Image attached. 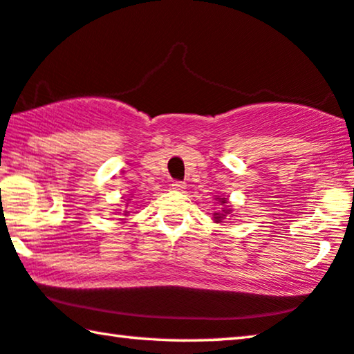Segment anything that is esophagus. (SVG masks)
I'll return each mask as SVG.
<instances>
[{
  "label": "esophagus",
  "mask_w": 354,
  "mask_h": 354,
  "mask_svg": "<svg viewBox=\"0 0 354 354\" xmlns=\"http://www.w3.org/2000/svg\"><path fill=\"white\" fill-rule=\"evenodd\" d=\"M187 188V183L185 182H172V189H177V192H183Z\"/></svg>",
  "instance_id": "esophagus-1"
}]
</instances>
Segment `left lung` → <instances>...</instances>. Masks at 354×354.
I'll use <instances>...</instances> for the list:
<instances>
[{
    "label": "left lung",
    "mask_w": 354,
    "mask_h": 354,
    "mask_svg": "<svg viewBox=\"0 0 354 354\" xmlns=\"http://www.w3.org/2000/svg\"><path fill=\"white\" fill-rule=\"evenodd\" d=\"M218 199H220L221 205H225V209H223L221 212H218V214H215L214 218H215L216 223H221L223 218H226V216L231 214V209H230V205H227V199L226 198H218Z\"/></svg>",
    "instance_id": "8db88e82"
}]
</instances>
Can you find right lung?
<instances>
[{
  "label": "right lung",
  "instance_id": "obj_1",
  "mask_svg": "<svg viewBox=\"0 0 354 354\" xmlns=\"http://www.w3.org/2000/svg\"><path fill=\"white\" fill-rule=\"evenodd\" d=\"M128 201H129V199H128ZM127 204H128V203H127ZM128 214H129L128 210H123V215H128ZM122 220H123V218H122Z\"/></svg>",
  "mask_w": 354,
  "mask_h": 354
}]
</instances>
